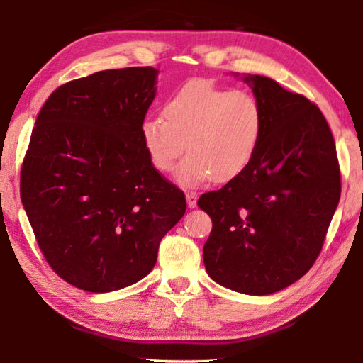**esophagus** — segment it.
<instances>
[{
    "instance_id": "obj_1",
    "label": "esophagus",
    "mask_w": 363,
    "mask_h": 363,
    "mask_svg": "<svg viewBox=\"0 0 363 363\" xmlns=\"http://www.w3.org/2000/svg\"><path fill=\"white\" fill-rule=\"evenodd\" d=\"M186 198H187V206L190 207V209H194V207H196L198 196H196L195 191H187V194H186Z\"/></svg>"
}]
</instances>
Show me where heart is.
I'll list each match as a JSON object with an SVG mask.
<instances>
[{
	"instance_id": "obj_1",
	"label": "heart",
	"mask_w": 363,
	"mask_h": 363,
	"mask_svg": "<svg viewBox=\"0 0 363 363\" xmlns=\"http://www.w3.org/2000/svg\"><path fill=\"white\" fill-rule=\"evenodd\" d=\"M162 115L164 120L143 121V146L160 173H172L186 150L189 156L176 179L187 189L209 179H235L250 167L264 134V111L256 96L207 81L184 84L167 99Z\"/></svg>"
}]
</instances>
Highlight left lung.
Listing matches in <instances>:
<instances>
[{
    "mask_svg": "<svg viewBox=\"0 0 363 363\" xmlns=\"http://www.w3.org/2000/svg\"><path fill=\"white\" fill-rule=\"evenodd\" d=\"M264 111L250 167L198 207L212 218L204 265L215 282L269 295L303 277L320 256L342 182L330 128L317 106L267 76H245Z\"/></svg>",
    "mask_w": 363,
    "mask_h": 363,
    "instance_id": "left-lung-1",
    "label": "left lung"
}]
</instances>
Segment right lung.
<instances>
[{"mask_svg":"<svg viewBox=\"0 0 363 363\" xmlns=\"http://www.w3.org/2000/svg\"><path fill=\"white\" fill-rule=\"evenodd\" d=\"M157 70H104L56 89L37 115L20 196L50 267L81 290L140 281L186 213V195L142 142Z\"/></svg>","mask_w":363,"mask_h":363,"instance_id":"add662e5","label":"right lung"}]
</instances>
